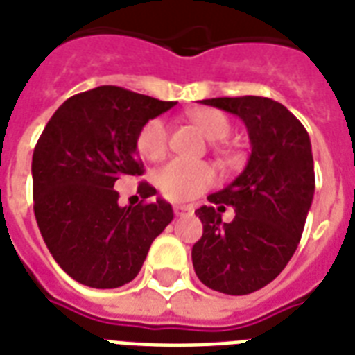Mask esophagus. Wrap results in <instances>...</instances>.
Listing matches in <instances>:
<instances>
[{
  "label": "esophagus",
  "instance_id": "esophagus-1",
  "mask_svg": "<svg viewBox=\"0 0 355 355\" xmlns=\"http://www.w3.org/2000/svg\"><path fill=\"white\" fill-rule=\"evenodd\" d=\"M173 212H175V216H189V214H193V207H189V205H175Z\"/></svg>",
  "mask_w": 355,
  "mask_h": 355
}]
</instances>
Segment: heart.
I'll use <instances>...</instances> for the list:
<instances>
[{"label":"heart","instance_id":"obj_1","mask_svg":"<svg viewBox=\"0 0 355 355\" xmlns=\"http://www.w3.org/2000/svg\"><path fill=\"white\" fill-rule=\"evenodd\" d=\"M193 124L210 141H221L231 134V123L218 110L193 113ZM169 130L162 119H150L143 124L135 137V148L145 159H159L167 150ZM156 186L171 201H191L208 189L216 180V173L208 164L175 158L156 171Z\"/></svg>","mask_w":355,"mask_h":355}]
</instances>
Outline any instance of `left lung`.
Listing matches in <instances>:
<instances>
[{
	"label": "left lung",
	"mask_w": 355,
	"mask_h": 355,
	"mask_svg": "<svg viewBox=\"0 0 355 355\" xmlns=\"http://www.w3.org/2000/svg\"><path fill=\"white\" fill-rule=\"evenodd\" d=\"M202 104L234 113L248 126L251 156L227 188L208 196L196 214L202 236L191 262L202 285L243 296L266 286L294 255L315 196V166L304 124L264 96L208 98ZM235 208L220 221L225 205Z\"/></svg>",
	"instance_id": "1"
}]
</instances>
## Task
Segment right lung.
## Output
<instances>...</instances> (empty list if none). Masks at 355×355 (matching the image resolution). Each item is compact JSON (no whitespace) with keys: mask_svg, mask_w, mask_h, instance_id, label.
<instances>
[{"mask_svg":"<svg viewBox=\"0 0 355 355\" xmlns=\"http://www.w3.org/2000/svg\"><path fill=\"white\" fill-rule=\"evenodd\" d=\"M175 102L115 85L74 94L59 105L35 145L33 210L51 257L81 285L117 288L139 274L150 243L173 220L171 205L119 207V180L141 177L135 137Z\"/></svg>","mask_w":355,"mask_h":355,"instance_id":"1","label":"right lung"}]
</instances>
